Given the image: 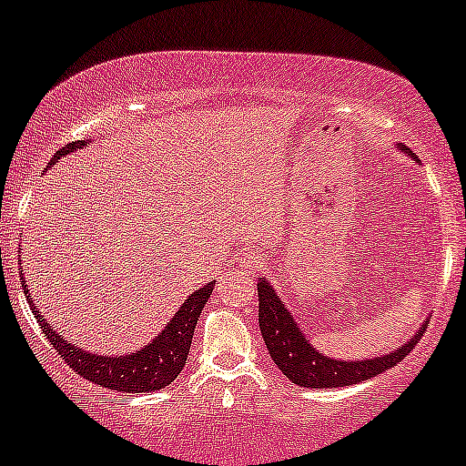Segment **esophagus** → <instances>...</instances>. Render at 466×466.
I'll return each instance as SVG.
<instances>
[{
  "mask_svg": "<svg viewBox=\"0 0 466 466\" xmlns=\"http://www.w3.org/2000/svg\"><path fill=\"white\" fill-rule=\"evenodd\" d=\"M241 263L245 272H257L260 265H263V257L258 252H245L241 257Z\"/></svg>",
  "mask_w": 466,
  "mask_h": 466,
  "instance_id": "obj_1",
  "label": "esophagus"
}]
</instances>
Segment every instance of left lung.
Segmentation results:
<instances>
[{"instance_id":"obj_1","label":"left lung","mask_w":466,"mask_h":466,"mask_svg":"<svg viewBox=\"0 0 466 466\" xmlns=\"http://www.w3.org/2000/svg\"><path fill=\"white\" fill-rule=\"evenodd\" d=\"M427 320L418 327L411 339L390 354L371 356L365 360H340V358L320 354L303 334L289 309L285 308L274 285L268 279L258 280V325L269 356L294 385L309 387V390L356 385V382L370 380V378L398 365L427 331Z\"/></svg>"}]
</instances>
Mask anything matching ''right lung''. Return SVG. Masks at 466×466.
Returning a JSON list of instances; mask_svg holds the SVG:
<instances>
[{
  "label": "right lung",
  "instance_id": "obj_1",
  "mask_svg": "<svg viewBox=\"0 0 466 466\" xmlns=\"http://www.w3.org/2000/svg\"><path fill=\"white\" fill-rule=\"evenodd\" d=\"M88 139L68 143V146L55 152L50 166H55L61 157L70 155V152L75 150H81V147L88 146ZM19 283H22L28 305L35 311V319L42 325L46 339L50 340V345L59 351V356L73 367L76 374L84 376L86 380L95 382V385L108 387V390L124 393L158 391L163 390V387L170 385V382L181 374V370L186 367L187 354H190L197 320L214 289L212 280V283H206L203 288L192 291L186 299V303H183L177 314L172 316L170 323L166 325V329L158 331L155 339L147 342V345H143L139 351H127L126 356H101L92 354L88 350H81V347L66 340L59 331H55L48 320L42 316V311L35 308L24 276L19 279Z\"/></svg>",
  "mask_w": 466,
  "mask_h": 466
}]
</instances>
